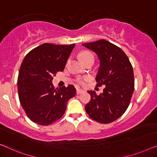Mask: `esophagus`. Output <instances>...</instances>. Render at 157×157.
I'll use <instances>...</instances> for the list:
<instances>
[{
    "label": "esophagus",
    "instance_id": "1",
    "mask_svg": "<svg viewBox=\"0 0 157 157\" xmlns=\"http://www.w3.org/2000/svg\"><path fill=\"white\" fill-rule=\"evenodd\" d=\"M85 92L83 90H81V89H77V94H82L83 93V92Z\"/></svg>",
    "mask_w": 157,
    "mask_h": 157
}]
</instances>
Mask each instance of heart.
Instances as JSON below:
<instances>
[{
    "label": "heart",
    "mask_w": 157,
    "mask_h": 157,
    "mask_svg": "<svg viewBox=\"0 0 157 157\" xmlns=\"http://www.w3.org/2000/svg\"><path fill=\"white\" fill-rule=\"evenodd\" d=\"M79 58H80L82 62L83 63V62L86 61L88 59L94 58V57L90 52H89V51H83V52H80V54H79ZM89 80H90V77H85V78H79L78 79V82L79 84H80V85H84V84H85L86 82L89 81Z\"/></svg>",
    "instance_id": "b5f03b06"
}]
</instances>
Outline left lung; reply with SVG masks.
<instances>
[{
	"instance_id": "left-lung-1",
	"label": "left lung",
	"mask_w": 157,
	"mask_h": 157,
	"mask_svg": "<svg viewBox=\"0 0 157 157\" xmlns=\"http://www.w3.org/2000/svg\"><path fill=\"white\" fill-rule=\"evenodd\" d=\"M82 45L98 56L100 67L96 76L97 85H105L100 95L92 90L87 91L91 100L85 105V111L98 122H114L124 113L133 94L134 79L132 64L121 48L105 40Z\"/></svg>"
}]
</instances>
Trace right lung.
Here are the masks:
<instances>
[{
	"mask_svg": "<svg viewBox=\"0 0 157 157\" xmlns=\"http://www.w3.org/2000/svg\"><path fill=\"white\" fill-rule=\"evenodd\" d=\"M75 44L44 43L26 55L17 78L21 105L30 120L49 125L62 117L67 103L76 94L73 85L55 89L52 80L57 72L65 69Z\"/></svg>",
	"mask_w": 157,
	"mask_h": 157,
	"instance_id": "1",
	"label": "right lung"
}]
</instances>
